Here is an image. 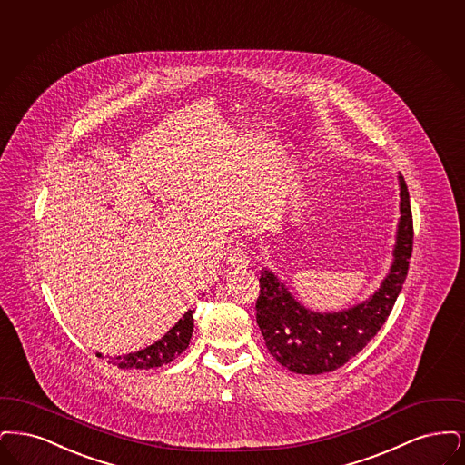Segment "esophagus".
<instances>
[{"label":"esophagus","instance_id":"esophagus-1","mask_svg":"<svg viewBox=\"0 0 465 465\" xmlns=\"http://www.w3.org/2000/svg\"><path fill=\"white\" fill-rule=\"evenodd\" d=\"M227 263H229L231 267L242 269V267H246V265L250 263V259H248V255L242 252V248H234V250L231 252L229 259H227Z\"/></svg>","mask_w":465,"mask_h":465}]
</instances>
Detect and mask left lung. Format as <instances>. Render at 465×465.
<instances>
[{"instance_id": "8db88e82", "label": "left lung", "mask_w": 465, "mask_h": 465, "mask_svg": "<svg viewBox=\"0 0 465 465\" xmlns=\"http://www.w3.org/2000/svg\"><path fill=\"white\" fill-rule=\"evenodd\" d=\"M400 182V221L392 263L379 290L363 302L342 311L320 312L295 299L271 269L261 272L257 324L276 361L301 375L333 371L354 358L389 318L406 274L413 248V221L403 175Z\"/></svg>"}]
</instances>
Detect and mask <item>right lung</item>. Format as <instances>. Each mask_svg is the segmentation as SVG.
<instances>
[{"label": "right lung", "instance_id": "add662e5", "mask_svg": "<svg viewBox=\"0 0 465 465\" xmlns=\"http://www.w3.org/2000/svg\"><path fill=\"white\" fill-rule=\"evenodd\" d=\"M193 314H194V309H189L183 314V318L173 324L158 342L147 345L145 349H141L137 352L111 358L109 363L116 364L118 368H126V370H132V368L149 370V368H160L163 364L172 363L187 349L189 341L193 337V330H194Z\"/></svg>", "mask_w": 465, "mask_h": 465}]
</instances>
